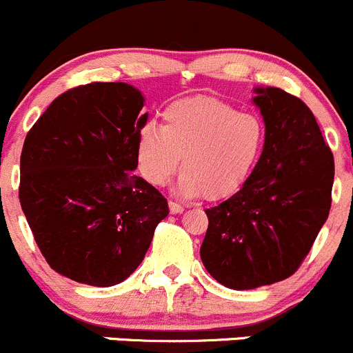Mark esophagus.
Returning <instances> with one entry per match:
<instances>
[{
  "mask_svg": "<svg viewBox=\"0 0 353 353\" xmlns=\"http://www.w3.org/2000/svg\"><path fill=\"white\" fill-rule=\"evenodd\" d=\"M169 208H170V214H174V215H179L184 212L183 205L176 203V201H169Z\"/></svg>",
  "mask_w": 353,
  "mask_h": 353,
  "instance_id": "1",
  "label": "esophagus"
}]
</instances>
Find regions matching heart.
I'll return each mask as SVG.
<instances>
[{"label": "heart", "mask_w": 353, "mask_h": 353, "mask_svg": "<svg viewBox=\"0 0 353 353\" xmlns=\"http://www.w3.org/2000/svg\"><path fill=\"white\" fill-rule=\"evenodd\" d=\"M262 141V125L253 115L238 114L217 98H186L165 108L162 128L150 122L139 131V169L153 186H165L183 157L177 193L221 200L241 186Z\"/></svg>", "instance_id": "obj_1"}]
</instances>
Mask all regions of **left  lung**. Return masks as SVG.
Wrapping results in <instances>:
<instances>
[{
    "mask_svg": "<svg viewBox=\"0 0 353 353\" xmlns=\"http://www.w3.org/2000/svg\"><path fill=\"white\" fill-rule=\"evenodd\" d=\"M265 124L262 155L228 200L207 208L201 262L231 290L290 278L331 208L334 160L310 108L279 88H255Z\"/></svg>",
    "mask_w": 353,
    "mask_h": 353,
    "instance_id": "left-lung-1",
    "label": "left lung"
}]
</instances>
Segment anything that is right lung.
Segmentation results:
<instances>
[{"mask_svg": "<svg viewBox=\"0 0 353 353\" xmlns=\"http://www.w3.org/2000/svg\"><path fill=\"white\" fill-rule=\"evenodd\" d=\"M145 97L125 82H93L51 101L27 134L19 198L50 268L90 286L128 279L169 214L136 176Z\"/></svg>", "mask_w": 353, "mask_h": 353, "instance_id": "right-lung-1", "label": "right lung"}]
</instances>
